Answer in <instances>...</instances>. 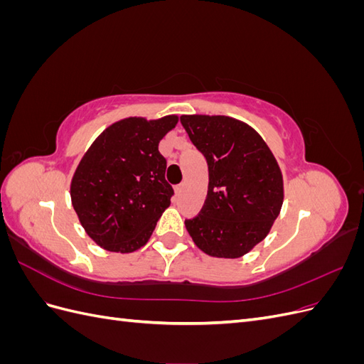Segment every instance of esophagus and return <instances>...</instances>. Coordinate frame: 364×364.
I'll use <instances>...</instances> for the list:
<instances>
[{
    "label": "esophagus",
    "mask_w": 364,
    "mask_h": 364,
    "mask_svg": "<svg viewBox=\"0 0 364 364\" xmlns=\"http://www.w3.org/2000/svg\"><path fill=\"white\" fill-rule=\"evenodd\" d=\"M182 190H183V183H179V185L174 186V191H176V194H178V196H181Z\"/></svg>",
    "instance_id": "esophagus-1"
}]
</instances>
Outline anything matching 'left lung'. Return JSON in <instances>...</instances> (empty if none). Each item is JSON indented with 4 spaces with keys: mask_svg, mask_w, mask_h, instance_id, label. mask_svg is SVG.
<instances>
[{
    "mask_svg": "<svg viewBox=\"0 0 364 364\" xmlns=\"http://www.w3.org/2000/svg\"><path fill=\"white\" fill-rule=\"evenodd\" d=\"M181 123L208 162V197L185 220L194 243L218 258H238L266 238L284 190L278 162L255 130L229 117L182 115Z\"/></svg>",
    "mask_w": 364,
    "mask_h": 364,
    "instance_id": "1",
    "label": "left lung"
}]
</instances>
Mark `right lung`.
I'll use <instances>...</instances> for the list:
<instances>
[{"instance_id":"add662e5","label":"right lung","mask_w":364,"mask_h":364,"mask_svg":"<svg viewBox=\"0 0 364 364\" xmlns=\"http://www.w3.org/2000/svg\"><path fill=\"white\" fill-rule=\"evenodd\" d=\"M176 124L174 115L121 119L86 151L71 182V200L98 246L129 253L149 241L174 194L159 141Z\"/></svg>"}]
</instances>
